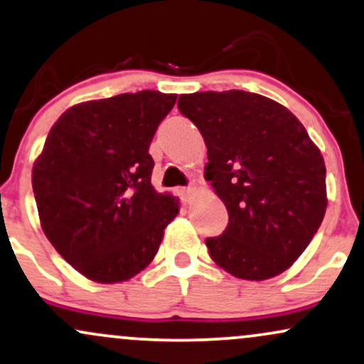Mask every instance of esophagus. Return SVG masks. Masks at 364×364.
<instances>
[{
  "label": "esophagus",
  "instance_id": "obj_1",
  "mask_svg": "<svg viewBox=\"0 0 364 364\" xmlns=\"http://www.w3.org/2000/svg\"><path fill=\"white\" fill-rule=\"evenodd\" d=\"M196 194V187H186V189H182V198L186 203H191V199L194 198Z\"/></svg>",
  "mask_w": 364,
  "mask_h": 364
}]
</instances>
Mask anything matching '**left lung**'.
Here are the masks:
<instances>
[{"label": "left lung", "instance_id": "8db88e82", "mask_svg": "<svg viewBox=\"0 0 364 364\" xmlns=\"http://www.w3.org/2000/svg\"><path fill=\"white\" fill-rule=\"evenodd\" d=\"M208 148L204 178L228 211L209 255L247 281L271 279L303 254L327 209L326 164L303 124L259 93L198 92L178 97Z\"/></svg>", "mask_w": 364, "mask_h": 364}]
</instances>
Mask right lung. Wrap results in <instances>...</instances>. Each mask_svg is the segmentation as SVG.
Segmentation results:
<instances>
[{
  "instance_id": "right-lung-1",
  "label": "right lung",
  "mask_w": 364,
  "mask_h": 364,
  "mask_svg": "<svg viewBox=\"0 0 364 364\" xmlns=\"http://www.w3.org/2000/svg\"><path fill=\"white\" fill-rule=\"evenodd\" d=\"M177 100L143 90L70 107L32 168L46 237L80 274L100 284L131 279L155 259L178 199L151 186L148 153Z\"/></svg>"
}]
</instances>
